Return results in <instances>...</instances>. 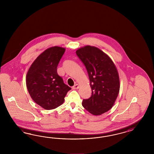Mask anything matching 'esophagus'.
Here are the masks:
<instances>
[{
	"instance_id": "obj_1",
	"label": "esophagus",
	"mask_w": 154,
	"mask_h": 154,
	"mask_svg": "<svg viewBox=\"0 0 154 154\" xmlns=\"http://www.w3.org/2000/svg\"><path fill=\"white\" fill-rule=\"evenodd\" d=\"M72 89H73V90L79 89V85L78 84H75L72 87Z\"/></svg>"
}]
</instances>
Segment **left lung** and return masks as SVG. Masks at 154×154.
<instances>
[{
  "label": "left lung",
  "instance_id": "8db88e82",
  "mask_svg": "<svg viewBox=\"0 0 154 154\" xmlns=\"http://www.w3.org/2000/svg\"><path fill=\"white\" fill-rule=\"evenodd\" d=\"M76 54L85 66L92 90L90 98L84 99L82 106L92 115L98 116L113 107L120 90V79L111 59L97 47H81Z\"/></svg>",
  "mask_w": 154,
  "mask_h": 154
}]
</instances>
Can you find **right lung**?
Instances as JSON below:
<instances>
[{
	"instance_id": "obj_1",
	"label": "right lung",
	"mask_w": 154,
	"mask_h": 154,
	"mask_svg": "<svg viewBox=\"0 0 154 154\" xmlns=\"http://www.w3.org/2000/svg\"><path fill=\"white\" fill-rule=\"evenodd\" d=\"M65 51L64 48L59 46L47 48L34 61L26 75V86L31 98L47 110L61 106L71 89L57 72Z\"/></svg>"
}]
</instances>
